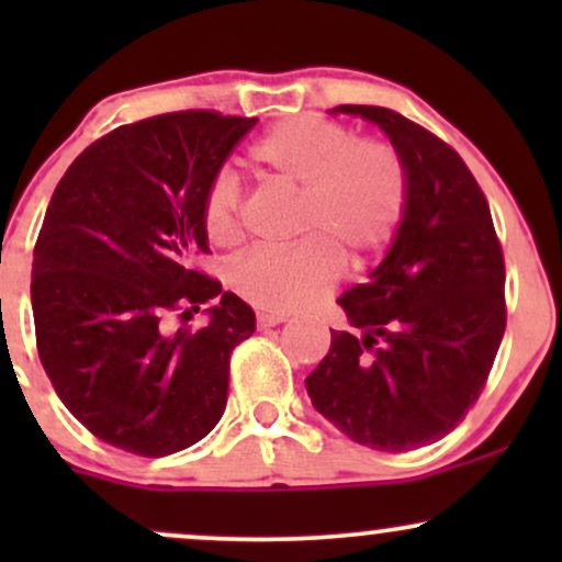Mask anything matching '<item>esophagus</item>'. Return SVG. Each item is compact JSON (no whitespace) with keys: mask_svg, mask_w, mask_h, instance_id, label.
<instances>
[{"mask_svg":"<svg viewBox=\"0 0 562 562\" xmlns=\"http://www.w3.org/2000/svg\"><path fill=\"white\" fill-rule=\"evenodd\" d=\"M288 317L285 314L280 312H259V317H256V322H259V327H274V325H282Z\"/></svg>","mask_w":562,"mask_h":562,"instance_id":"1","label":"esophagus"}]
</instances>
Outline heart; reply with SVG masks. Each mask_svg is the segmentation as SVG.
<instances>
[{
  "label": "heart",
  "instance_id": "heart-1",
  "mask_svg": "<svg viewBox=\"0 0 562 562\" xmlns=\"http://www.w3.org/2000/svg\"><path fill=\"white\" fill-rule=\"evenodd\" d=\"M256 166L301 190L293 248H263L232 269L237 293L269 312H295L330 290L340 256L364 263L393 240L406 211V169L378 139H353L351 128L322 115H299L269 128L250 147ZM200 224L218 248L243 237L240 184L218 171L200 200Z\"/></svg>",
  "mask_w": 562,
  "mask_h": 562
}]
</instances>
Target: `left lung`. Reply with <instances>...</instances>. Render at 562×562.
Listing matches in <instances>:
<instances>
[{
  "label": "left lung",
  "mask_w": 562,
  "mask_h": 562,
  "mask_svg": "<svg viewBox=\"0 0 562 562\" xmlns=\"http://www.w3.org/2000/svg\"><path fill=\"white\" fill-rule=\"evenodd\" d=\"M389 134L406 169V211L370 282L338 303L351 327L306 378L314 409L378 451L443 438L479 402L505 335V256L465 160L402 113L338 105Z\"/></svg>",
  "instance_id": "obj_1"
}]
</instances>
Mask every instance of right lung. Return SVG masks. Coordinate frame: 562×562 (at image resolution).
<instances>
[{
  "label": "right lung",
  "mask_w": 562,
  "mask_h": 562,
  "mask_svg": "<svg viewBox=\"0 0 562 562\" xmlns=\"http://www.w3.org/2000/svg\"><path fill=\"white\" fill-rule=\"evenodd\" d=\"M256 119L153 115L113 128L68 166L31 269L36 348L70 415L139 457L182 451L227 406L229 357L256 314L198 272L200 200ZM209 302L210 325L171 331Z\"/></svg>",
  "instance_id": "right-lung-1"
}]
</instances>
